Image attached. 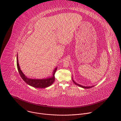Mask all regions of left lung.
I'll return each mask as SVG.
<instances>
[{
  "instance_id": "8db88e82",
  "label": "left lung",
  "mask_w": 121,
  "mask_h": 121,
  "mask_svg": "<svg viewBox=\"0 0 121 121\" xmlns=\"http://www.w3.org/2000/svg\"><path fill=\"white\" fill-rule=\"evenodd\" d=\"M72 80H73V82L74 83V84H75V85H78V86H79V87H81V88H84V89H90V88H92V87H94V86H89V87H85V86H83L80 85H79V84H78L76 82H75L74 81V80L73 79V78H72Z\"/></svg>"
}]
</instances>
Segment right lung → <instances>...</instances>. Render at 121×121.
<instances>
[{"instance_id": "add662e5", "label": "right lung", "mask_w": 121, "mask_h": 121, "mask_svg": "<svg viewBox=\"0 0 121 121\" xmlns=\"http://www.w3.org/2000/svg\"><path fill=\"white\" fill-rule=\"evenodd\" d=\"M17 65L18 70L19 74L22 77V79L29 85L32 86L33 87L36 88H45L49 87L52 84H53L55 81V74L57 70V67H56L53 71V76L50 78H43V79H31L26 77L25 75L22 73V71L21 70L19 62L18 55L17 56Z\"/></svg>"}]
</instances>
